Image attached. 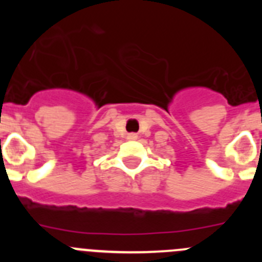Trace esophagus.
Returning <instances> with one entry per match:
<instances>
[{
  "mask_svg": "<svg viewBox=\"0 0 262 262\" xmlns=\"http://www.w3.org/2000/svg\"><path fill=\"white\" fill-rule=\"evenodd\" d=\"M127 138H128L129 140H135V139L138 138V136H136L135 134H128V136H127Z\"/></svg>",
  "mask_w": 262,
  "mask_h": 262,
  "instance_id": "esophagus-1",
  "label": "esophagus"
}]
</instances>
